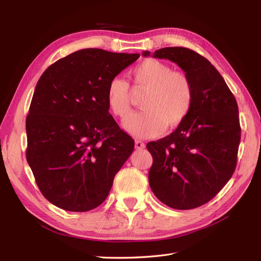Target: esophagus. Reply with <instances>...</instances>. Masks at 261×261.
Here are the masks:
<instances>
[{
    "mask_svg": "<svg viewBox=\"0 0 261 261\" xmlns=\"http://www.w3.org/2000/svg\"><path fill=\"white\" fill-rule=\"evenodd\" d=\"M146 147V145L143 143V141H140V140H136L135 141V148L136 149H144Z\"/></svg>",
    "mask_w": 261,
    "mask_h": 261,
    "instance_id": "obj_1",
    "label": "esophagus"
}]
</instances>
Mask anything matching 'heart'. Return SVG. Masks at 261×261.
<instances>
[{
  "instance_id": "heart-1",
  "label": "heart",
  "mask_w": 261,
  "mask_h": 261,
  "mask_svg": "<svg viewBox=\"0 0 261 261\" xmlns=\"http://www.w3.org/2000/svg\"><path fill=\"white\" fill-rule=\"evenodd\" d=\"M134 91L145 92L141 111L123 122L124 129L137 138H153L164 128H175L183 123L194 106L193 83L185 73L176 72L167 63L154 59L140 62L132 69ZM108 108L114 116L124 118L130 111L128 83L115 77L107 89Z\"/></svg>"
}]
</instances>
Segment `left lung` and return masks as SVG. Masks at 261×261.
Segmentation results:
<instances>
[{"mask_svg":"<svg viewBox=\"0 0 261 261\" xmlns=\"http://www.w3.org/2000/svg\"><path fill=\"white\" fill-rule=\"evenodd\" d=\"M144 57L174 62L191 78L194 106L169 136L150 141L149 184L164 204L178 210L211 200L233 175L241 140L239 107L223 77L193 50L169 46Z\"/></svg>","mask_w":261,"mask_h":261,"instance_id":"left-lung-1","label":"left lung"}]
</instances>
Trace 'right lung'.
Here are the masks:
<instances>
[{
  "instance_id": "add662e5",
  "label": "right lung",
  "mask_w": 261,
  "mask_h": 261,
  "mask_svg": "<svg viewBox=\"0 0 261 261\" xmlns=\"http://www.w3.org/2000/svg\"><path fill=\"white\" fill-rule=\"evenodd\" d=\"M138 58L84 49L53 63L38 81L26 118V158L54 206L89 211L111 191L135 143L109 113L107 89Z\"/></svg>"
}]
</instances>
